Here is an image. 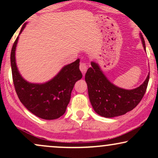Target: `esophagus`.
I'll list each match as a JSON object with an SVG mask.
<instances>
[{"label": "esophagus", "mask_w": 158, "mask_h": 158, "mask_svg": "<svg viewBox=\"0 0 158 158\" xmlns=\"http://www.w3.org/2000/svg\"><path fill=\"white\" fill-rule=\"evenodd\" d=\"M79 69H80L81 72L82 73L83 75H85V73L87 72V70H88V65L86 64V63L81 62L80 64H79Z\"/></svg>", "instance_id": "34e87169"}]
</instances>
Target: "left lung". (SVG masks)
<instances>
[{"instance_id": "left-lung-1", "label": "left lung", "mask_w": 158, "mask_h": 158, "mask_svg": "<svg viewBox=\"0 0 158 158\" xmlns=\"http://www.w3.org/2000/svg\"><path fill=\"white\" fill-rule=\"evenodd\" d=\"M143 46L146 50V44L140 34ZM85 73V81L88 85V96L96 113L104 117H118L133 110L146 93L149 74L144 82L138 88L126 90L112 84L102 73L100 68L94 61L90 63Z\"/></svg>"}]
</instances>
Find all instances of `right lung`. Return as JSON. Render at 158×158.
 I'll list each match as a JSON object with an SVG mask.
<instances>
[{
    "label": "right lung",
    "instance_id": "1",
    "mask_svg": "<svg viewBox=\"0 0 158 158\" xmlns=\"http://www.w3.org/2000/svg\"><path fill=\"white\" fill-rule=\"evenodd\" d=\"M27 23L23 25L21 33ZM19 36L11 51L12 79L21 103L35 116L44 119H55L65 113L74 85L81 79L79 59L65 65L51 80L43 84H34L25 80L19 73L15 61V49Z\"/></svg>",
    "mask_w": 158,
    "mask_h": 158
}]
</instances>
